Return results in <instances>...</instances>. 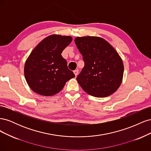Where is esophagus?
I'll return each mask as SVG.
<instances>
[{
    "instance_id": "esophagus-1",
    "label": "esophagus",
    "mask_w": 151,
    "mask_h": 151,
    "mask_svg": "<svg viewBox=\"0 0 151 151\" xmlns=\"http://www.w3.org/2000/svg\"><path fill=\"white\" fill-rule=\"evenodd\" d=\"M74 74H75V76H77V75H78V73H79V70H75L74 71Z\"/></svg>"
}]
</instances>
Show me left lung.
Segmentation results:
<instances>
[{
    "mask_svg": "<svg viewBox=\"0 0 151 151\" xmlns=\"http://www.w3.org/2000/svg\"><path fill=\"white\" fill-rule=\"evenodd\" d=\"M74 42L85 63L77 77L81 88L97 98L107 97L116 92L122 84L124 66L115 49L98 36L77 37Z\"/></svg>",
    "mask_w": 151,
    "mask_h": 151,
    "instance_id": "obj_1",
    "label": "left lung"
}]
</instances>
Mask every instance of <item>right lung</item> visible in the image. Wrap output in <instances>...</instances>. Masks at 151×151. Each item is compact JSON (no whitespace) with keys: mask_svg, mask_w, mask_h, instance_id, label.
Returning a JSON list of instances; mask_svg holds the SVG:
<instances>
[{"mask_svg":"<svg viewBox=\"0 0 151 151\" xmlns=\"http://www.w3.org/2000/svg\"><path fill=\"white\" fill-rule=\"evenodd\" d=\"M72 41L70 36L50 35L33 50L26 60L24 73L27 83L35 93L51 96L75 77L61 55Z\"/></svg>","mask_w":151,"mask_h":151,"instance_id":"add662e5","label":"right lung"}]
</instances>
